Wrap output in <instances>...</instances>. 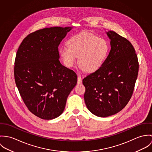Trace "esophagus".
Segmentation results:
<instances>
[{
	"label": "esophagus",
	"instance_id": "obj_1",
	"mask_svg": "<svg viewBox=\"0 0 152 152\" xmlns=\"http://www.w3.org/2000/svg\"><path fill=\"white\" fill-rule=\"evenodd\" d=\"M82 77L80 75H78L77 76V83L78 84H80V83H82Z\"/></svg>",
	"mask_w": 152,
	"mask_h": 152
}]
</instances>
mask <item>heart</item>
Segmentation results:
<instances>
[{"label":"heart","instance_id":"obj_1","mask_svg":"<svg viewBox=\"0 0 152 152\" xmlns=\"http://www.w3.org/2000/svg\"><path fill=\"white\" fill-rule=\"evenodd\" d=\"M68 45L62 46L59 51L65 65L72 67L79 57L80 68L89 72L101 67L109 49L104 39L88 33L74 36L68 41Z\"/></svg>","mask_w":152,"mask_h":152}]
</instances>
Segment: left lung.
Returning <instances> with one entry per match:
<instances>
[{"mask_svg":"<svg viewBox=\"0 0 152 152\" xmlns=\"http://www.w3.org/2000/svg\"><path fill=\"white\" fill-rule=\"evenodd\" d=\"M111 50L101 67L84 77V99L88 110L100 117L121 111L135 88L139 62L132 44L117 33L107 32Z\"/></svg>","mask_w":152,"mask_h":152,"instance_id":"8db88e82","label":"left lung"}]
</instances>
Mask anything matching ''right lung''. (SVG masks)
<instances>
[{
	"label": "right lung",
	"instance_id": "1",
	"mask_svg": "<svg viewBox=\"0 0 152 152\" xmlns=\"http://www.w3.org/2000/svg\"><path fill=\"white\" fill-rule=\"evenodd\" d=\"M70 27L45 28L28 34L17 50L15 80L23 101L39 118L50 120L63 113L77 75L59 61L58 46Z\"/></svg>",
	"mask_w": 152,
	"mask_h": 152
}]
</instances>
